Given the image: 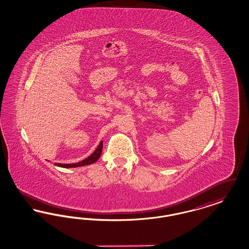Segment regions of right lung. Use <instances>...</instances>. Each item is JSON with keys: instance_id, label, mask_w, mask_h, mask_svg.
Wrapping results in <instances>:
<instances>
[{"instance_id": "right-lung-1", "label": "right lung", "mask_w": 249, "mask_h": 249, "mask_svg": "<svg viewBox=\"0 0 249 249\" xmlns=\"http://www.w3.org/2000/svg\"><path fill=\"white\" fill-rule=\"evenodd\" d=\"M102 150H103V142H100V144L98 145V147L96 148L94 152L90 155L89 158H87L86 160H84L80 162L77 163H71V164H62V163H55V165L62 167V168H72V167H79V166L89 165L94 163L95 161L100 158V156L102 154Z\"/></svg>"}]
</instances>
